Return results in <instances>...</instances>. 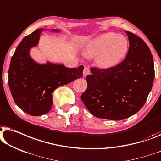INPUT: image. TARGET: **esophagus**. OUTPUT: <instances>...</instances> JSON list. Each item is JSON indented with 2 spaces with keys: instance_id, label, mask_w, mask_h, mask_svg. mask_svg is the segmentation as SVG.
Returning a JSON list of instances; mask_svg holds the SVG:
<instances>
[{
  "instance_id": "obj_1",
  "label": "esophagus",
  "mask_w": 161,
  "mask_h": 161,
  "mask_svg": "<svg viewBox=\"0 0 161 161\" xmlns=\"http://www.w3.org/2000/svg\"><path fill=\"white\" fill-rule=\"evenodd\" d=\"M89 73H90L89 68H88V67H84V69H83V76H84V77L87 76L88 75H89Z\"/></svg>"
}]
</instances>
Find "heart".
<instances>
[{
	"mask_svg": "<svg viewBox=\"0 0 161 161\" xmlns=\"http://www.w3.org/2000/svg\"><path fill=\"white\" fill-rule=\"evenodd\" d=\"M130 44L126 37L115 32L99 35L86 44L84 53L87 57H96L100 68L109 69L117 67L126 57Z\"/></svg>",
	"mask_w": 161,
	"mask_h": 161,
	"instance_id": "b5f03b06",
	"label": "heart"
}]
</instances>
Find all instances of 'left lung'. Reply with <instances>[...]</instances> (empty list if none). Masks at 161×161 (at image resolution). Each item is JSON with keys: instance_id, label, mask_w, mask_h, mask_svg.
Returning <instances> with one entry per match:
<instances>
[{"instance_id": "1", "label": "left lung", "mask_w": 161, "mask_h": 161, "mask_svg": "<svg viewBox=\"0 0 161 161\" xmlns=\"http://www.w3.org/2000/svg\"><path fill=\"white\" fill-rule=\"evenodd\" d=\"M129 51L114 68L92 67L86 76L87 88L80 99L95 117L120 120L134 115L144 106L155 78L153 57L142 39L126 31Z\"/></svg>"}]
</instances>
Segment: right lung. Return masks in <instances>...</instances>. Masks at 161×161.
Wrapping results in <instances>:
<instances>
[{
  "instance_id": "add662e5",
  "label": "right lung",
  "mask_w": 161,
  "mask_h": 161,
  "mask_svg": "<svg viewBox=\"0 0 161 161\" xmlns=\"http://www.w3.org/2000/svg\"><path fill=\"white\" fill-rule=\"evenodd\" d=\"M38 29L25 36L12 56L8 69V86L15 103L32 116L48 113L52 106V93L83 75V65L68 68L63 64L37 63L30 56V50L38 44L41 32ZM53 32L59 30L53 29Z\"/></svg>"
}]
</instances>
